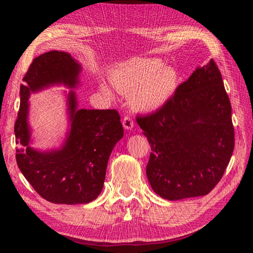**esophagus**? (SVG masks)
Masks as SVG:
<instances>
[{"instance_id":"34e87169","label":"esophagus","mask_w":253,"mask_h":253,"mask_svg":"<svg viewBox=\"0 0 253 253\" xmlns=\"http://www.w3.org/2000/svg\"><path fill=\"white\" fill-rule=\"evenodd\" d=\"M123 126L125 129H131V128L134 127V121H132V118L126 115V116L123 118Z\"/></svg>"}]
</instances>
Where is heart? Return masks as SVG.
<instances>
[{"label":"heart","mask_w":253,"mask_h":253,"mask_svg":"<svg viewBox=\"0 0 253 253\" xmlns=\"http://www.w3.org/2000/svg\"><path fill=\"white\" fill-rule=\"evenodd\" d=\"M110 83L121 92H131L136 109L153 111L164 106L177 88L178 76L172 67L163 66L157 58H134L110 74ZM108 91V88L104 85Z\"/></svg>","instance_id":"heart-1"}]
</instances>
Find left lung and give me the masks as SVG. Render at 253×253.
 <instances>
[{
    "mask_svg": "<svg viewBox=\"0 0 253 253\" xmlns=\"http://www.w3.org/2000/svg\"><path fill=\"white\" fill-rule=\"evenodd\" d=\"M136 121L151 145L146 174L156 194L170 201L203 196L220 182L234 149V128L213 59L164 106Z\"/></svg>",
    "mask_w": 253,
    "mask_h": 253,
    "instance_id": "1",
    "label": "left lung"
}]
</instances>
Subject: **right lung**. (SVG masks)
I'll return each instance as SVG.
<instances>
[{
	"label": "right lung",
	"mask_w": 253,
	"mask_h": 253,
	"mask_svg": "<svg viewBox=\"0 0 253 253\" xmlns=\"http://www.w3.org/2000/svg\"><path fill=\"white\" fill-rule=\"evenodd\" d=\"M80 66L69 53L50 51L34 58L20 87L21 105L14 124L16 163L40 196L51 203L81 204L95 200L104 187L110 153L124 135L116 109H77L69 93L71 130L61 149L38 152L29 146L30 92L54 84L75 87Z\"/></svg>",
	"instance_id": "right-lung-1"
}]
</instances>
